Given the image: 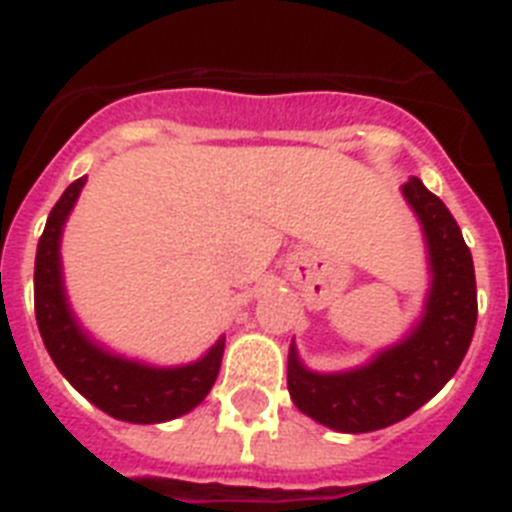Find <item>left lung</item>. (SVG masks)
I'll return each instance as SVG.
<instances>
[{"label":"left lung","instance_id":"obj_1","mask_svg":"<svg viewBox=\"0 0 512 512\" xmlns=\"http://www.w3.org/2000/svg\"><path fill=\"white\" fill-rule=\"evenodd\" d=\"M428 239L433 288L425 317L402 345L348 373H311L288 353V391L304 415L340 433H371L410 417L459 371L477 324L474 262L446 203L417 177L402 188Z\"/></svg>","mask_w":512,"mask_h":512}]
</instances>
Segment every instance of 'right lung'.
Here are the masks:
<instances>
[{
    "label": "right lung",
    "mask_w": 512,
    "mask_h": 512,
    "mask_svg": "<svg viewBox=\"0 0 512 512\" xmlns=\"http://www.w3.org/2000/svg\"><path fill=\"white\" fill-rule=\"evenodd\" d=\"M84 177L74 180L51 208L35 252V319L51 361L79 394L110 417L126 422H164L201 404L219 376L224 337L203 361L182 368H149L123 361L92 345L71 317L61 286V226L77 201Z\"/></svg>",
    "instance_id": "right-lung-1"
}]
</instances>
